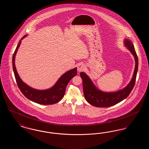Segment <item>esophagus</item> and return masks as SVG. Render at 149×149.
Masks as SVG:
<instances>
[{"label":"esophagus","mask_w":149,"mask_h":149,"mask_svg":"<svg viewBox=\"0 0 149 149\" xmlns=\"http://www.w3.org/2000/svg\"><path fill=\"white\" fill-rule=\"evenodd\" d=\"M85 69V66L84 64H80L78 66V71L79 72L83 71Z\"/></svg>","instance_id":"34e87169"}]
</instances>
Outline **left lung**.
<instances>
[{
    "label": "left lung",
    "instance_id": "obj_1",
    "mask_svg": "<svg viewBox=\"0 0 149 149\" xmlns=\"http://www.w3.org/2000/svg\"><path fill=\"white\" fill-rule=\"evenodd\" d=\"M124 45L135 57V68L132 78L125 88L115 92H104L100 91L94 85L92 81L85 72H81L80 77L83 80L84 95L86 100L91 105L97 107H108L112 106L123 99H126L131 92L135 85L139 61L132 42L127 39L124 41Z\"/></svg>",
    "mask_w": 149,
    "mask_h": 149
}]
</instances>
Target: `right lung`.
<instances>
[{
    "label": "right lung",
    "instance_id": "right-lung-1",
    "mask_svg": "<svg viewBox=\"0 0 149 149\" xmlns=\"http://www.w3.org/2000/svg\"><path fill=\"white\" fill-rule=\"evenodd\" d=\"M26 36H24L18 43L12 58L13 69L17 85L22 94L27 98L33 102L43 105H50L56 103L64 97L66 87L71 79L77 75V68H75L65 72L58 79L56 84L49 89L40 91L29 86L22 80L15 66L16 53L20 46L22 40Z\"/></svg>",
    "mask_w": 149,
    "mask_h": 149
}]
</instances>
